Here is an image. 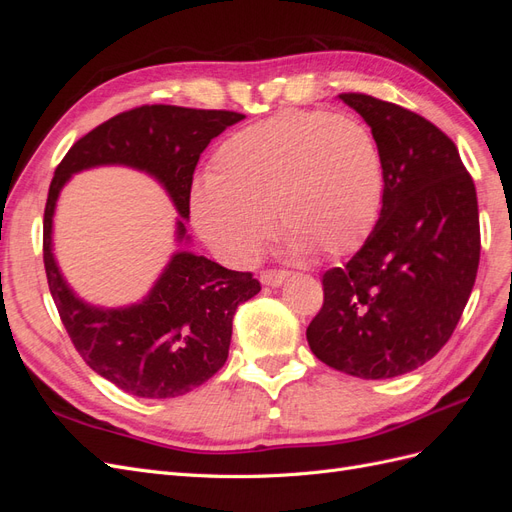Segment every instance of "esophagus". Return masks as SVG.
<instances>
[{"mask_svg": "<svg viewBox=\"0 0 512 512\" xmlns=\"http://www.w3.org/2000/svg\"><path fill=\"white\" fill-rule=\"evenodd\" d=\"M288 275H290L288 271H273V269H269V271H262L260 273V282L265 284V286H280Z\"/></svg>", "mask_w": 512, "mask_h": 512, "instance_id": "obj_1", "label": "esophagus"}]
</instances>
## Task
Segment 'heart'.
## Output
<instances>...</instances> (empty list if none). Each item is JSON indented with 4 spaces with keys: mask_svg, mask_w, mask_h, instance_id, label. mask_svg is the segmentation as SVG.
<instances>
[{
    "mask_svg": "<svg viewBox=\"0 0 512 512\" xmlns=\"http://www.w3.org/2000/svg\"><path fill=\"white\" fill-rule=\"evenodd\" d=\"M382 198L384 160L361 121L286 111L226 138L194 183L190 215L215 254L247 267L271 237L269 215L292 252L333 258L367 239Z\"/></svg>",
    "mask_w": 512,
    "mask_h": 512,
    "instance_id": "obj_1",
    "label": "heart"
}]
</instances>
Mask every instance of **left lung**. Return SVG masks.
Masks as SVG:
<instances>
[{
    "instance_id": "1",
    "label": "left lung",
    "mask_w": 512,
    "mask_h": 512,
    "mask_svg": "<svg viewBox=\"0 0 512 512\" xmlns=\"http://www.w3.org/2000/svg\"><path fill=\"white\" fill-rule=\"evenodd\" d=\"M339 98L376 138L384 198L361 250L324 271V301L307 344L337 371L384 380L427 363L451 339L478 271V200L455 143L438 126L367 94Z\"/></svg>"
}]
</instances>
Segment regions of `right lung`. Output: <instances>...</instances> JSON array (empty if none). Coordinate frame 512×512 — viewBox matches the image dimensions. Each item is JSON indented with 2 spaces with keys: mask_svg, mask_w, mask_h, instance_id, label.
<instances>
[{
  "mask_svg": "<svg viewBox=\"0 0 512 512\" xmlns=\"http://www.w3.org/2000/svg\"><path fill=\"white\" fill-rule=\"evenodd\" d=\"M243 117L170 104L136 106L79 138L55 168L42 232L46 282L76 352L96 374L130 395L179 397L218 374L228 359L237 307L260 292V282L250 271H230L205 256L179 252L143 303L126 309L91 307L74 297L51 252L61 185L89 166L128 164L156 177L181 218H188L200 153Z\"/></svg>",
  "mask_w": 512,
  "mask_h": 512,
  "instance_id": "obj_1",
  "label": "right lung"
}]
</instances>
